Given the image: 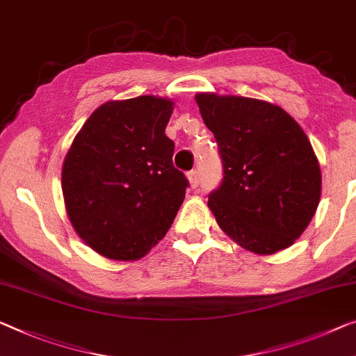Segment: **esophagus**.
<instances>
[{
    "label": "esophagus",
    "instance_id": "esophagus-1",
    "mask_svg": "<svg viewBox=\"0 0 356 356\" xmlns=\"http://www.w3.org/2000/svg\"><path fill=\"white\" fill-rule=\"evenodd\" d=\"M199 172L197 170H191L188 172V179H189V184L193 186V188H197L199 186Z\"/></svg>",
    "mask_w": 356,
    "mask_h": 356
}]
</instances>
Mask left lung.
Masks as SVG:
<instances>
[{
  "label": "left lung",
  "mask_w": 356,
  "mask_h": 356,
  "mask_svg": "<svg viewBox=\"0 0 356 356\" xmlns=\"http://www.w3.org/2000/svg\"><path fill=\"white\" fill-rule=\"evenodd\" d=\"M222 159L209 209L235 243L256 254L291 247L321 195V172L300 125L280 106L248 97L195 95Z\"/></svg>",
  "instance_id": "8db88e82"
}]
</instances>
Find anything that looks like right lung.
<instances>
[{"instance_id":"obj_1","label":"right lung","mask_w":356,"mask_h":356,"mask_svg":"<svg viewBox=\"0 0 356 356\" xmlns=\"http://www.w3.org/2000/svg\"><path fill=\"white\" fill-rule=\"evenodd\" d=\"M173 102L154 95L98 106L74 136L62 168L74 231L98 254L143 258L170 229L189 183L173 167L165 135Z\"/></svg>"}]
</instances>
